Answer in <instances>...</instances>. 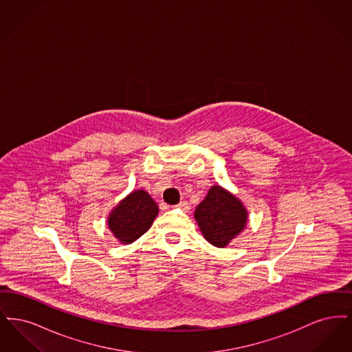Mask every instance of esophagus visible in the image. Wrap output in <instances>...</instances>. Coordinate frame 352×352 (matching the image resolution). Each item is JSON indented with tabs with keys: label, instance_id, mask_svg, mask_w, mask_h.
Here are the masks:
<instances>
[{
	"label": "esophagus",
	"instance_id": "1",
	"mask_svg": "<svg viewBox=\"0 0 352 352\" xmlns=\"http://www.w3.org/2000/svg\"><path fill=\"white\" fill-rule=\"evenodd\" d=\"M175 207L179 208V210H182V211H188V210H190V204H188V201H179Z\"/></svg>",
	"mask_w": 352,
	"mask_h": 352
}]
</instances>
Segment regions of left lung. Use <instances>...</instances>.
<instances>
[{"mask_svg": "<svg viewBox=\"0 0 352 352\" xmlns=\"http://www.w3.org/2000/svg\"><path fill=\"white\" fill-rule=\"evenodd\" d=\"M194 217L206 240L223 248L244 230L247 211L232 194L220 186H212L198 204Z\"/></svg>", "mask_w": 352, "mask_h": 352, "instance_id": "left-lung-1", "label": "left lung"}]
</instances>
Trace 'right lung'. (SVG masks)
<instances>
[{"label":"right lung","mask_w":352,"mask_h":352,"mask_svg":"<svg viewBox=\"0 0 352 352\" xmlns=\"http://www.w3.org/2000/svg\"><path fill=\"white\" fill-rule=\"evenodd\" d=\"M158 214V206L151 195L138 190L118 204L108 218L111 231L121 243L129 244L145 234Z\"/></svg>","instance_id":"1"}]
</instances>
